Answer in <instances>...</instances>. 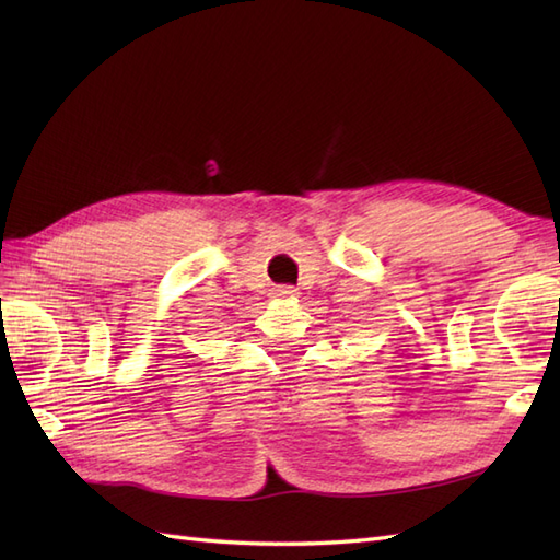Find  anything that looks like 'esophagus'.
Instances as JSON below:
<instances>
[{"instance_id":"esophagus-1","label":"esophagus","mask_w":560,"mask_h":560,"mask_svg":"<svg viewBox=\"0 0 560 560\" xmlns=\"http://www.w3.org/2000/svg\"><path fill=\"white\" fill-rule=\"evenodd\" d=\"M298 293V289H293V285H279V289L275 291L277 298H293Z\"/></svg>"}]
</instances>
